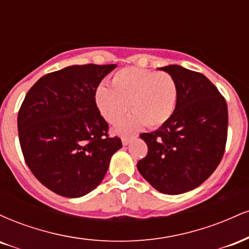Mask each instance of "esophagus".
I'll return each instance as SVG.
<instances>
[{
  "mask_svg": "<svg viewBox=\"0 0 249 249\" xmlns=\"http://www.w3.org/2000/svg\"><path fill=\"white\" fill-rule=\"evenodd\" d=\"M131 141H132V138H130V137H123L122 138V142L124 146H126V145L130 144Z\"/></svg>",
  "mask_w": 249,
  "mask_h": 249,
  "instance_id": "1",
  "label": "esophagus"
}]
</instances>
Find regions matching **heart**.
I'll list each match as a JSON object with an SVG mask.
<instances>
[{"label": "heart", "instance_id": "b5f03b06", "mask_svg": "<svg viewBox=\"0 0 249 249\" xmlns=\"http://www.w3.org/2000/svg\"><path fill=\"white\" fill-rule=\"evenodd\" d=\"M96 105L111 124L126 115L130 104L133 112L118 125L121 133H132L145 123L148 127L165 124L176 110L178 85L167 72L142 68H124L111 78V88L101 84L95 93Z\"/></svg>", "mask_w": 249, "mask_h": 249}]
</instances>
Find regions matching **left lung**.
<instances>
[{"mask_svg": "<svg viewBox=\"0 0 249 249\" xmlns=\"http://www.w3.org/2000/svg\"><path fill=\"white\" fill-rule=\"evenodd\" d=\"M159 69L176 79L178 102L165 124L141 134L148 151L137 168L157 191L176 196L200 186L218 167L227 141L228 110L202 73L174 64Z\"/></svg>", "mask_w": 249, "mask_h": 249, "instance_id": "left-lung-1", "label": "left lung"}]
</instances>
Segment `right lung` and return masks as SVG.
<instances>
[{"mask_svg":"<svg viewBox=\"0 0 249 249\" xmlns=\"http://www.w3.org/2000/svg\"><path fill=\"white\" fill-rule=\"evenodd\" d=\"M116 64L71 65L41 77L28 91L17 117L28 167L45 187L79 198L93 191L122 147L110 138L96 105L102 79Z\"/></svg>","mask_w":249,"mask_h":249,"instance_id":"add662e5","label":"right lung"}]
</instances>
